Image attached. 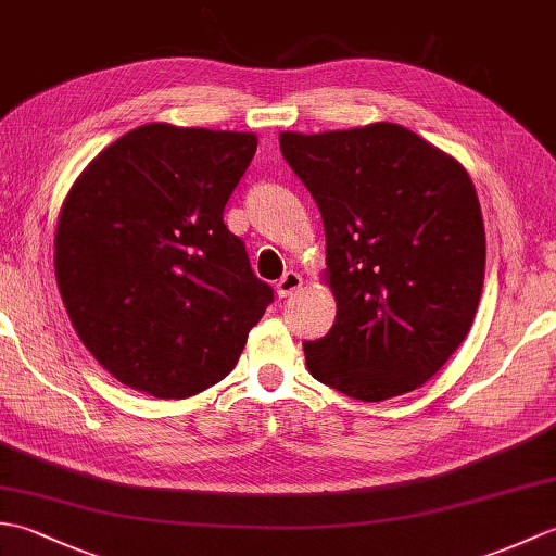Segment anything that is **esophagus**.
Here are the masks:
<instances>
[{
  "label": "esophagus",
  "instance_id": "esophagus-1",
  "mask_svg": "<svg viewBox=\"0 0 556 556\" xmlns=\"http://www.w3.org/2000/svg\"><path fill=\"white\" fill-rule=\"evenodd\" d=\"M301 287H303V279H301L299 271L289 269L287 275L277 281V293H279V299H287V296H291V293H296Z\"/></svg>",
  "mask_w": 556,
  "mask_h": 556
}]
</instances>
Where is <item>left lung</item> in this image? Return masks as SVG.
Masks as SVG:
<instances>
[{"label":"left lung","mask_w":556,"mask_h":556,"mask_svg":"<svg viewBox=\"0 0 556 556\" xmlns=\"http://www.w3.org/2000/svg\"><path fill=\"white\" fill-rule=\"evenodd\" d=\"M323 215L337 320L303 341L337 392L384 401L425 384L466 339L485 279V227L460 164L399 124L281 134Z\"/></svg>","instance_id":"obj_1"}]
</instances>
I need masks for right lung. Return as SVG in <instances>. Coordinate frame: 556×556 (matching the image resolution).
<instances>
[{
  "mask_svg": "<svg viewBox=\"0 0 556 556\" xmlns=\"http://www.w3.org/2000/svg\"><path fill=\"white\" fill-rule=\"evenodd\" d=\"M253 134L148 124L102 150L71 188L54 269L83 344L157 399L217 384L275 301L224 224Z\"/></svg>",
  "mask_w": 556,
  "mask_h": 556,
  "instance_id": "right-lung-1",
  "label": "right lung"
}]
</instances>
